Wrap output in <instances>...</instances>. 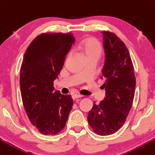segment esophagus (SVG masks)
I'll use <instances>...</instances> for the list:
<instances>
[{"label": "esophagus", "instance_id": "obj_1", "mask_svg": "<svg viewBox=\"0 0 155 155\" xmlns=\"http://www.w3.org/2000/svg\"><path fill=\"white\" fill-rule=\"evenodd\" d=\"M81 97H83L82 95H81V94H74V95L72 96V97L74 100H75V99H77V98H80Z\"/></svg>", "mask_w": 155, "mask_h": 155}]
</instances>
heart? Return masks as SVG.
<instances>
[{"label": "heart", "instance_id": "1", "mask_svg": "<svg viewBox=\"0 0 155 155\" xmlns=\"http://www.w3.org/2000/svg\"><path fill=\"white\" fill-rule=\"evenodd\" d=\"M81 49L85 53L87 58L90 57H100L102 53L101 44L94 37L85 39L81 45Z\"/></svg>", "mask_w": 155, "mask_h": 155}]
</instances>
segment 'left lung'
Returning a JSON list of instances; mask_svg holds the SVG:
<instances>
[{
  "label": "left lung",
  "mask_w": 155,
  "mask_h": 155,
  "mask_svg": "<svg viewBox=\"0 0 155 155\" xmlns=\"http://www.w3.org/2000/svg\"><path fill=\"white\" fill-rule=\"evenodd\" d=\"M105 60L102 85L105 97L100 105L94 103L87 120L97 134H114L124 125L134 97L136 78L131 56L126 45L114 33L102 31Z\"/></svg>",
  "instance_id": "1"
}]
</instances>
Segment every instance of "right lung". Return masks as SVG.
I'll return each mask as SVG.
<instances>
[{"instance_id":"obj_1","label":"right lung","mask_w":155,"mask_h":155,"mask_svg":"<svg viewBox=\"0 0 155 155\" xmlns=\"http://www.w3.org/2000/svg\"><path fill=\"white\" fill-rule=\"evenodd\" d=\"M74 42L72 33L42 34L31 41L24 55L20 69L22 102L29 120L45 135L63 130L71 110V97L54 91L53 81Z\"/></svg>"}]
</instances>
